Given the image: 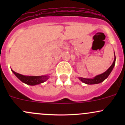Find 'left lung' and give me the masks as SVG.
I'll return each mask as SVG.
<instances>
[{
    "mask_svg": "<svg viewBox=\"0 0 125 125\" xmlns=\"http://www.w3.org/2000/svg\"><path fill=\"white\" fill-rule=\"evenodd\" d=\"M115 55V54H114ZM115 56L114 58V60L113 62V64H112L111 66L108 68V70L105 71L104 73H102V74H100V75H98L97 76H95L94 79H85V78H82V77H79V79L81 80L82 82L88 84V85H93V84H97L100 83L104 81L108 76L110 74V73H111L112 70H113V68L115 66Z\"/></svg>",
    "mask_w": 125,
    "mask_h": 125,
    "instance_id": "left-lung-1",
    "label": "left lung"
}]
</instances>
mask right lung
<instances>
[{"label":"right lung","instance_id":"add662e5","mask_svg":"<svg viewBox=\"0 0 125 125\" xmlns=\"http://www.w3.org/2000/svg\"><path fill=\"white\" fill-rule=\"evenodd\" d=\"M12 73L20 80L28 85H36L43 83L48 79V75H40V76H25L19 73H16L12 70Z\"/></svg>","mask_w":125,"mask_h":125}]
</instances>
